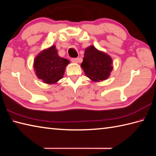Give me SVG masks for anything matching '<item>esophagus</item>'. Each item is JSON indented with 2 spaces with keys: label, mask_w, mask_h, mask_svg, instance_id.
Wrapping results in <instances>:
<instances>
[{
  "label": "esophagus",
  "mask_w": 156,
  "mask_h": 156,
  "mask_svg": "<svg viewBox=\"0 0 156 156\" xmlns=\"http://www.w3.org/2000/svg\"><path fill=\"white\" fill-rule=\"evenodd\" d=\"M71 61L73 63H78V58H72L71 59Z\"/></svg>",
  "instance_id": "1"
}]
</instances>
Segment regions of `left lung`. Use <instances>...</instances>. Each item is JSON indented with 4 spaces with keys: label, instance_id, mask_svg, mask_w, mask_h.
<instances>
[{
    "label": "left lung",
    "instance_id": "8db88e82",
    "mask_svg": "<svg viewBox=\"0 0 156 156\" xmlns=\"http://www.w3.org/2000/svg\"><path fill=\"white\" fill-rule=\"evenodd\" d=\"M81 68L86 76L93 82L107 80L113 69L112 59L105 52L100 51L93 45L85 49Z\"/></svg>",
    "mask_w": 156,
    "mask_h": 156
}]
</instances>
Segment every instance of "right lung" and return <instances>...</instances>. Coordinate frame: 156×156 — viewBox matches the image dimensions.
Returning <instances> with one entry per match:
<instances>
[{"label": "right lung", "mask_w": 156, "mask_h": 156, "mask_svg": "<svg viewBox=\"0 0 156 156\" xmlns=\"http://www.w3.org/2000/svg\"><path fill=\"white\" fill-rule=\"evenodd\" d=\"M69 61L59 56L55 45L43 49L34 62L35 75L45 84H54L64 76Z\"/></svg>", "instance_id": "obj_1"}]
</instances>
